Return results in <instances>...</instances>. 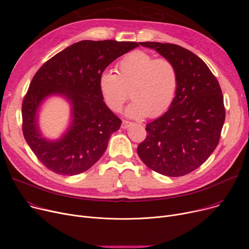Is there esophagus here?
I'll use <instances>...</instances> for the list:
<instances>
[{"instance_id": "34e87169", "label": "esophagus", "mask_w": 249, "mask_h": 249, "mask_svg": "<svg viewBox=\"0 0 249 249\" xmlns=\"http://www.w3.org/2000/svg\"><path fill=\"white\" fill-rule=\"evenodd\" d=\"M130 124H131L130 122L124 120V121H123V124H122V127H123V128H127Z\"/></svg>"}]
</instances>
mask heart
Returning <instances> with one entry per match:
<instances>
[{
    "mask_svg": "<svg viewBox=\"0 0 249 249\" xmlns=\"http://www.w3.org/2000/svg\"><path fill=\"white\" fill-rule=\"evenodd\" d=\"M178 83L179 73L173 61L142 50L126 54L118 64V74L105 71L98 81L102 98L115 112L122 109L130 90L134 101L127 107L126 115L136 120L165 113L176 96Z\"/></svg>",
    "mask_w": 249,
    "mask_h": 249,
    "instance_id": "b5f03b06",
    "label": "heart"
}]
</instances>
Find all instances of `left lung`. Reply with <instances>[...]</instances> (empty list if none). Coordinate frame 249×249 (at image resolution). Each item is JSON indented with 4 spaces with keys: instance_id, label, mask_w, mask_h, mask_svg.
<instances>
[{
    "instance_id": "1",
    "label": "left lung",
    "mask_w": 249,
    "mask_h": 249,
    "mask_svg": "<svg viewBox=\"0 0 249 249\" xmlns=\"http://www.w3.org/2000/svg\"><path fill=\"white\" fill-rule=\"evenodd\" d=\"M176 65L179 83L167 112L145 125L147 138L137 149L151 170L180 177L199 168L218 145L225 121L223 95L201 58L176 44L140 42Z\"/></svg>"
}]
</instances>
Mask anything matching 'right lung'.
Wrapping results in <instances>:
<instances>
[{
	"instance_id": "obj_1",
	"label": "right lung",
	"mask_w": 249,
	"mask_h": 249,
	"mask_svg": "<svg viewBox=\"0 0 249 249\" xmlns=\"http://www.w3.org/2000/svg\"><path fill=\"white\" fill-rule=\"evenodd\" d=\"M136 42L84 40L72 44L44 63L34 75L22 104L23 135L48 170L73 176L92 167L104 155L122 121L106 105L99 76L116 58L138 47ZM51 94H62L72 107V123L60 140L40 137L36 112Z\"/></svg>"
}]
</instances>
